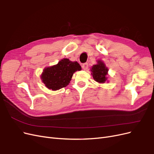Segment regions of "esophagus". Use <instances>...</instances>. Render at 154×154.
Returning <instances> with one entry per match:
<instances>
[{
  "instance_id": "1",
  "label": "esophagus",
  "mask_w": 154,
  "mask_h": 154,
  "mask_svg": "<svg viewBox=\"0 0 154 154\" xmlns=\"http://www.w3.org/2000/svg\"><path fill=\"white\" fill-rule=\"evenodd\" d=\"M82 67L83 68L84 70H86L87 68H88V63H83L82 65Z\"/></svg>"
}]
</instances>
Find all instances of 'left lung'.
<instances>
[{
	"label": "left lung",
	"mask_w": 154,
	"mask_h": 154,
	"mask_svg": "<svg viewBox=\"0 0 154 154\" xmlns=\"http://www.w3.org/2000/svg\"><path fill=\"white\" fill-rule=\"evenodd\" d=\"M92 75L94 80L99 83H104L107 78L106 77L108 72V68L103 62L98 61V64L94 65L91 68Z\"/></svg>",
	"instance_id": "8db88e82"
}]
</instances>
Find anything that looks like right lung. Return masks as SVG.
I'll list each match as a JSON object with an SVG mask.
<instances>
[{"label": "right lung", "instance_id": "obj_1", "mask_svg": "<svg viewBox=\"0 0 154 154\" xmlns=\"http://www.w3.org/2000/svg\"><path fill=\"white\" fill-rule=\"evenodd\" d=\"M81 70V66L77 61L72 62L64 58L56 65L45 68L41 79L48 89L56 91L66 87L70 83L73 73Z\"/></svg>", "mask_w": 154, "mask_h": 154}]
</instances>
